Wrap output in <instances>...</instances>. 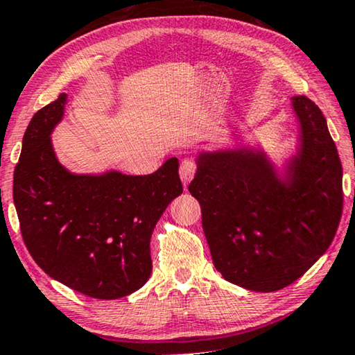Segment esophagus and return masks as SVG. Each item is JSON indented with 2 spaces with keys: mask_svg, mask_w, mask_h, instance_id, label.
I'll return each instance as SVG.
<instances>
[{
  "mask_svg": "<svg viewBox=\"0 0 355 355\" xmlns=\"http://www.w3.org/2000/svg\"><path fill=\"white\" fill-rule=\"evenodd\" d=\"M180 178H182L183 187L187 188L189 182H191L194 173H196V164H194L193 159H183L182 164H180Z\"/></svg>",
  "mask_w": 355,
  "mask_h": 355,
  "instance_id": "obj_1",
  "label": "esophagus"
}]
</instances>
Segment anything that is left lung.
<instances>
[{
  "instance_id": "1",
  "label": "left lung",
  "mask_w": 355,
  "mask_h": 355,
  "mask_svg": "<svg viewBox=\"0 0 355 355\" xmlns=\"http://www.w3.org/2000/svg\"><path fill=\"white\" fill-rule=\"evenodd\" d=\"M297 149L279 172L262 148L202 151L189 193L201 204L214 266L259 293L301 278L331 244L343 212V167L327 119L293 96Z\"/></svg>"
}]
</instances>
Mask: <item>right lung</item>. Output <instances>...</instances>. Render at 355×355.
<instances>
[{
    "instance_id": "obj_1",
    "label": "right lung",
    "mask_w": 355,
    "mask_h": 355,
    "mask_svg": "<svg viewBox=\"0 0 355 355\" xmlns=\"http://www.w3.org/2000/svg\"><path fill=\"white\" fill-rule=\"evenodd\" d=\"M66 103L61 93L40 109L24 135L12 184L24 243L44 273L85 296H128L151 275L154 227L183 193L178 159L151 175L69 172L51 141Z\"/></svg>"
}]
</instances>
